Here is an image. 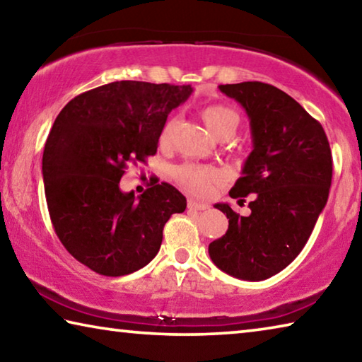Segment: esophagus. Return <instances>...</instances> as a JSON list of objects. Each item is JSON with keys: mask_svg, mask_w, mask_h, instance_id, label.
<instances>
[{"mask_svg": "<svg viewBox=\"0 0 362 362\" xmlns=\"http://www.w3.org/2000/svg\"><path fill=\"white\" fill-rule=\"evenodd\" d=\"M188 209H194V211H206V209H209V204H207V203H201V201L188 199Z\"/></svg>", "mask_w": 362, "mask_h": 362, "instance_id": "1", "label": "esophagus"}]
</instances>
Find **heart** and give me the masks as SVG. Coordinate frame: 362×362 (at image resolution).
<instances>
[{"label":"heart","mask_w":362,"mask_h":362,"mask_svg":"<svg viewBox=\"0 0 362 362\" xmlns=\"http://www.w3.org/2000/svg\"><path fill=\"white\" fill-rule=\"evenodd\" d=\"M203 121L214 136L218 140L230 139L235 136V132L240 126V115L236 110H233L228 105H222V103H214V105L206 107L203 110ZM175 118H170L166 121L163 131H161V142L168 144L170 137H173L175 129ZM175 179L179 180L180 185L193 193L204 194L212 188L214 182L217 180V173L212 168L198 166V164H182V166L174 170Z\"/></svg>","instance_id":"b5f03b06"}]
</instances>
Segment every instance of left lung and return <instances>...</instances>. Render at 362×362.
Instances as JSON below:
<instances>
[{"mask_svg": "<svg viewBox=\"0 0 362 362\" xmlns=\"http://www.w3.org/2000/svg\"><path fill=\"white\" fill-rule=\"evenodd\" d=\"M218 89L249 116L254 148L230 196L252 194V201L247 217L216 204L228 230L209 244V255L230 276L263 281L289 265L308 241L329 198L332 153L320 122L281 89L259 81Z\"/></svg>", "mask_w": 362, "mask_h": 362, "instance_id": "left-lung-1", "label": "left lung"}]
</instances>
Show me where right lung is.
Returning a JSON list of instances; mask_svg holds the SVG:
<instances>
[{"label": "right lung", "instance_id": "add662e5", "mask_svg": "<svg viewBox=\"0 0 362 362\" xmlns=\"http://www.w3.org/2000/svg\"><path fill=\"white\" fill-rule=\"evenodd\" d=\"M192 93L115 81L76 95L54 121L42 153L49 216L65 249L93 272L124 276L148 265L164 225L185 211V196L166 182L136 196L119 180L127 163L155 155L168 115Z\"/></svg>", "mask_w": 362, "mask_h": 362}]
</instances>
